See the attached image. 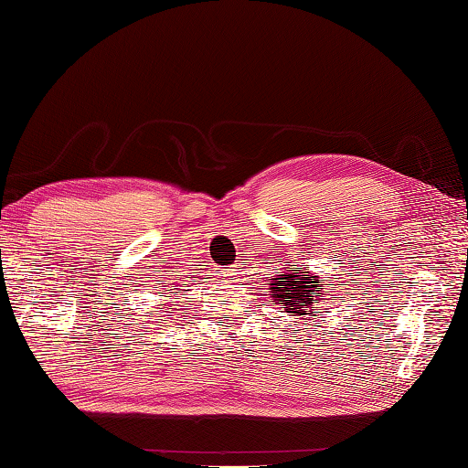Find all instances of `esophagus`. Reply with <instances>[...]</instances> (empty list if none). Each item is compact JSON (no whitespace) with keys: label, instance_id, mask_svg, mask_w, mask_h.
I'll return each mask as SVG.
<instances>
[{"label":"esophagus","instance_id":"34e87169","mask_svg":"<svg viewBox=\"0 0 468 468\" xmlns=\"http://www.w3.org/2000/svg\"><path fill=\"white\" fill-rule=\"evenodd\" d=\"M237 271H239V268H237V266H231V268H218V276H220V279H225V281L235 279V276L239 274Z\"/></svg>","mask_w":468,"mask_h":468}]
</instances>
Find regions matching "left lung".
<instances>
[{"label": "left lung", "instance_id": "1", "mask_svg": "<svg viewBox=\"0 0 468 468\" xmlns=\"http://www.w3.org/2000/svg\"><path fill=\"white\" fill-rule=\"evenodd\" d=\"M271 292L274 301H282L284 310L291 315H315L320 312L314 310V305L320 303L324 292L320 289V276L314 274L310 268L303 271H284L271 279Z\"/></svg>", "mask_w": 468, "mask_h": 468}]
</instances>
